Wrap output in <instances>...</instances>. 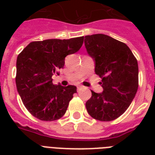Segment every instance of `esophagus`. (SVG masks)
<instances>
[{"label": "esophagus", "mask_w": 155, "mask_h": 155, "mask_svg": "<svg viewBox=\"0 0 155 155\" xmlns=\"http://www.w3.org/2000/svg\"><path fill=\"white\" fill-rule=\"evenodd\" d=\"M83 87H84V86H82V85H79V86L77 87V88L78 90H80V89H82Z\"/></svg>", "instance_id": "obj_1"}]
</instances>
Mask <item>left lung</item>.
<instances>
[{"instance_id": "8db88e82", "label": "left lung", "mask_w": 155, "mask_h": 155, "mask_svg": "<svg viewBox=\"0 0 155 155\" xmlns=\"http://www.w3.org/2000/svg\"><path fill=\"white\" fill-rule=\"evenodd\" d=\"M87 54L95 61V72L101 78L103 92H92L86 102L89 115L96 120L110 121L129 108L138 87L137 61L126 44L108 35L84 37Z\"/></svg>"}]
</instances>
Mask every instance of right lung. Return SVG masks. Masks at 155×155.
Instances as JSON below:
<instances>
[{"mask_svg":"<svg viewBox=\"0 0 155 155\" xmlns=\"http://www.w3.org/2000/svg\"><path fill=\"white\" fill-rule=\"evenodd\" d=\"M84 36L30 42L17 58L16 85L24 105L38 119L58 120L68 109L76 87L54 85L52 75L64 66L65 57L80 49Z\"/></svg>","mask_w":155,"mask_h":155,"instance_id":"1","label":"right lung"}]
</instances>
